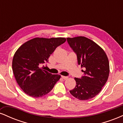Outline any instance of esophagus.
Returning a JSON list of instances; mask_svg holds the SVG:
<instances>
[{
	"label": "esophagus",
	"mask_w": 123,
	"mask_h": 123,
	"mask_svg": "<svg viewBox=\"0 0 123 123\" xmlns=\"http://www.w3.org/2000/svg\"><path fill=\"white\" fill-rule=\"evenodd\" d=\"M61 77L64 80H66L68 78V76H62Z\"/></svg>",
	"instance_id": "esophagus-1"
}]
</instances>
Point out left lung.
<instances>
[{
    "label": "left lung",
    "mask_w": 123,
    "mask_h": 123,
    "mask_svg": "<svg viewBox=\"0 0 123 123\" xmlns=\"http://www.w3.org/2000/svg\"><path fill=\"white\" fill-rule=\"evenodd\" d=\"M68 43L77 55L78 64L84 75L74 78L76 85L70 93L79 99H90L97 95L108 80L109 63L104 50L91 39L84 37L67 38Z\"/></svg>",
    "instance_id": "left-lung-1"
}]
</instances>
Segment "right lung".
<instances>
[{
	"mask_svg": "<svg viewBox=\"0 0 123 123\" xmlns=\"http://www.w3.org/2000/svg\"><path fill=\"white\" fill-rule=\"evenodd\" d=\"M65 41L64 37H36L18 48L14 55L12 68L17 82L25 93L38 98L51 91L61 76L52 74L41 66L48 62L50 55Z\"/></svg>",
	"mask_w": 123,
	"mask_h": 123,
	"instance_id": "1",
	"label": "right lung"
}]
</instances>
